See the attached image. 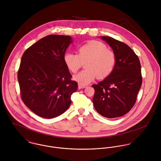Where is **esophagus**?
<instances>
[{
	"instance_id": "1",
	"label": "esophagus",
	"mask_w": 161,
	"mask_h": 161,
	"mask_svg": "<svg viewBox=\"0 0 161 161\" xmlns=\"http://www.w3.org/2000/svg\"><path fill=\"white\" fill-rule=\"evenodd\" d=\"M86 86H82V85H79V86H78V88H79V89H84V88H86Z\"/></svg>"
}]
</instances>
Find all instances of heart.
<instances>
[{
	"instance_id": "obj_1",
	"label": "heart",
	"mask_w": 161,
	"mask_h": 161,
	"mask_svg": "<svg viewBox=\"0 0 161 161\" xmlns=\"http://www.w3.org/2000/svg\"><path fill=\"white\" fill-rule=\"evenodd\" d=\"M64 62L69 71L75 73L85 63L86 70L74 76V79L80 85L86 86L96 76L104 79L110 75L115 69L116 59L114 51L100 42H91L80 46L78 54L71 52L65 53Z\"/></svg>"
}]
</instances>
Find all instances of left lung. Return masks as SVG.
Instances as JSON below:
<instances>
[{
  "instance_id": "8db88e82",
  "label": "left lung",
  "mask_w": 161,
  "mask_h": 161,
  "mask_svg": "<svg viewBox=\"0 0 161 161\" xmlns=\"http://www.w3.org/2000/svg\"><path fill=\"white\" fill-rule=\"evenodd\" d=\"M113 49L116 62L112 73L97 84L93 106L102 116L114 118L127 114L136 103L142 85L141 64L138 56L125 43L109 36H101Z\"/></svg>"
}]
</instances>
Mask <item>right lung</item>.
I'll use <instances>...</instances> for the list:
<instances>
[{"instance_id":"obj_1","label":"right lung","mask_w":161,"mask_h":161,"mask_svg":"<svg viewBox=\"0 0 161 161\" xmlns=\"http://www.w3.org/2000/svg\"><path fill=\"white\" fill-rule=\"evenodd\" d=\"M72 42L70 36L50 35L40 39L23 53L18 71L21 98L36 115L53 118L69 108L77 83L64 62Z\"/></svg>"}]
</instances>
